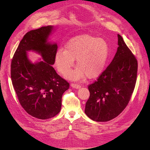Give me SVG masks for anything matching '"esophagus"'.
<instances>
[{"mask_svg": "<svg viewBox=\"0 0 150 150\" xmlns=\"http://www.w3.org/2000/svg\"><path fill=\"white\" fill-rule=\"evenodd\" d=\"M71 86H72L73 88H75V89H80L81 88V86L76 84H74V83L71 84Z\"/></svg>", "mask_w": 150, "mask_h": 150, "instance_id": "esophagus-1", "label": "esophagus"}]
</instances>
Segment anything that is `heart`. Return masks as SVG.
<instances>
[{
	"label": "heart",
	"mask_w": 150,
	"mask_h": 150,
	"mask_svg": "<svg viewBox=\"0 0 150 150\" xmlns=\"http://www.w3.org/2000/svg\"><path fill=\"white\" fill-rule=\"evenodd\" d=\"M109 47L102 38L89 35L75 37L67 43L65 50L59 49L54 55V64L58 72L67 75L75 65L76 68L67 78L80 81L86 78L94 79L103 73L108 61Z\"/></svg>",
	"instance_id": "obj_1"
}]
</instances>
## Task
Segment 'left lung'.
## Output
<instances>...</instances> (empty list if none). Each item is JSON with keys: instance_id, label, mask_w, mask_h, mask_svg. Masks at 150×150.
<instances>
[{"instance_id": "1", "label": "left lung", "mask_w": 150, "mask_h": 150, "mask_svg": "<svg viewBox=\"0 0 150 150\" xmlns=\"http://www.w3.org/2000/svg\"><path fill=\"white\" fill-rule=\"evenodd\" d=\"M117 36L119 47L111 64L88 87L90 96L84 112L96 122H108L119 115L135 88L137 61L122 37Z\"/></svg>"}]
</instances>
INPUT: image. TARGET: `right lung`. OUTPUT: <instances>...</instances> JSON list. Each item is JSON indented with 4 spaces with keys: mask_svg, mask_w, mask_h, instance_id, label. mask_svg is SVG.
<instances>
[{
    "mask_svg": "<svg viewBox=\"0 0 150 150\" xmlns=\"http://www.w3.org/2000/svg\"><path fill=\"white\" fill-rule=\"evenodd\" d=\"M54 28L48 25L28 31L11 61L12 84L21 106L28 114L42 120L60 112L62 96L69 88L52 66L58 45L49 40ZM30 51L39 54L42 60L31 62L27 53Z\"/></svg>",
    "mask_w": 150,
    "mask_h": 150,
    "instance_id": "obj_1",
    "label": "right lung"
}]
</instances>
